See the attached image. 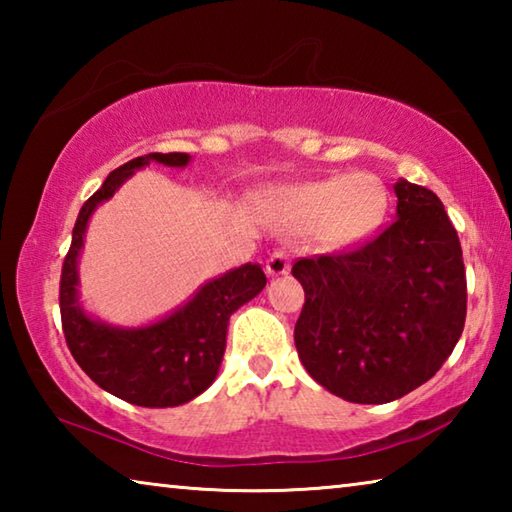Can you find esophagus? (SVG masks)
<instances>
[{
    "mask_svg": "<svg viewBox=\"0 0 512 512\" xmlns=\"http://www.w3.org/2000/svg\"><path fill=\"white\" fill-rule=\"evenodd\" d=\"M289 268H291V255H289V250H284V248L273 250L271 257L266 259L268 275H287Z\"/></svg>",
    "mask_w": 512,
    "mask_h": 512,
    "instance_id": "34e87169",
    "label": "esophagus"
}]
</instances>
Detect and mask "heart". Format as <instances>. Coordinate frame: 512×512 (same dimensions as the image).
Masks as SVG:
<instances>
[{
  "label": "heart",
  "instance_id": "b5f03b06",
  "mask_svg": "<svg viewBox=\"0 0 512 512\" xmlns=\"http://www.w3.org/2000/svg\"><path fill=\"white\" fill-rule=\"evenodd\" d=\"M289 210L300 228H320L329 244L348 246L377 228L384 214V189L366 173L334 176L293 189Z\"/></svg>",
  "mask_w": 512,
  "mask_h": 512
}]
</instances>
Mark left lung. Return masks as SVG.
<instances>
[{"mask_svg":"<svg viewBox=\"0 0 512 512\" xmlns=\"http://www.w3.org/2000/svg\"><path fill=\"white\" fill-rule=\"evenodd\" d=\"M397 216L363 244L300 257L302 366L354 404L400 400L429 381L463 334L467 280L456 228L431 189L400 180Z\"/></svg>","mask_w":512,"mask_h":512,"instance_id":"1","label":"left lung"}]
</instances>
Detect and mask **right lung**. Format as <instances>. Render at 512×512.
Instances as JSON below:
<instances>
[{"label":"right lung","instance_id":"obj_1","mask_svg":"<svg viewBox=\"0 0 512 512\" xmlns=\"http://www.w3.org/2000/svg\"><path fill=\"white\" fill-rule=\"evenodd\" d=\"M151 160L167 167H185L187 153H149L121 164L83 203L72 230L63 273H60V320L67 348L76 363L103 391L137 406H178L201 395L219 372L225 334L232 311L253 300L266 287V275L257 264H244L207 282L185 307L140 329L103 325L83 314L76 300V259H79L88 221L101 201L135 169Z\"/></svg>","mask_w":512,"mask_h":512}]
</instances>
